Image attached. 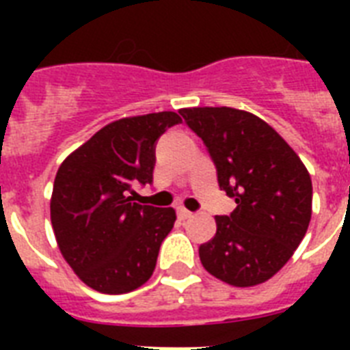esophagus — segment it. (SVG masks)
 <instances>
[{
  "mask_svg": "<svg viewBox=\"0 0 350 350\" xmlns=\"http://www.w3.org/2000/svg\"><path fill=\"white\" fill-rule=\"evenodd\" d=\"M178 216H180V219H189L192 218V213L191 211H187L185 207H180L178 208Z\"/></svg>",
  "mask_w": 350,
  "mask_h": 350,
  "instance_id": "1",
  "label": "esophagus"
}]
</instances>
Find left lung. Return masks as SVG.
Returning <instances> with one entry per match:
<instances>
[{
	"label": "left lung",
	"mask_w": 350,
	"mask_h": 350,
	"mask_svg": "<svg viewBox=\"0 0 350 350\" xmlns=\"http://www.w3.org/2000/svg\"><path fill=\"white\" fill-rule=\"evenodd\" d=\"M218 170L219 189L238 203L216 216L200 245L205 271L234 287L271 280L301 243L312 214V181L299 156L261 118L230 107L181 109Z\"/></svg>",
	"instance_id": "left-lung-1"
}]
</instances>
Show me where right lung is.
Instances as JSON below:
<instances>
[{
    "label": "right lung",
    "mask_w": 350,
    "mask_h": 350,
    "mask_svg": "<svg viewBox=\"0 0 350 350\" xmlns=\"http://www.w3.org/2000/svg\"><path fill=\"white\" fill-rule=\"evenodd\" d=\"M181 123L176 112L121 118L98 131L57 169L51 221L57 247L85 285L125 294L148 282L176 211L139 205L129 196L150 183L156 142Z\"/></svg>",
    "instance_id": "obj_1"
}]
</instances>
